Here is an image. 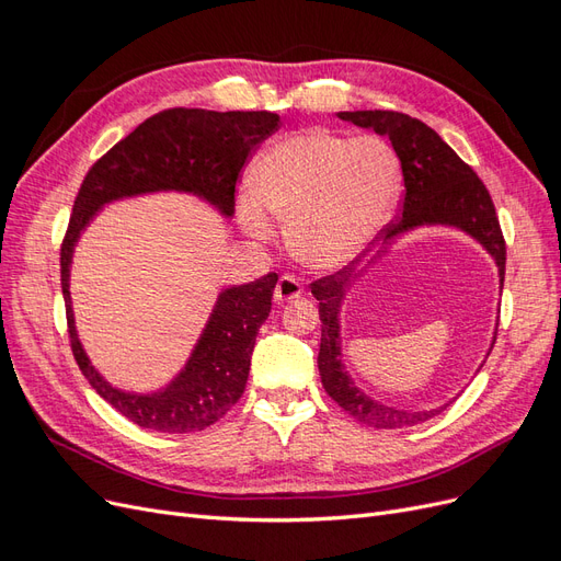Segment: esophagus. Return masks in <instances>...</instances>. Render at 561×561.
<instances>
[{
	"label": "esophagus",
	"instance_id": "esophagus-1",
	"mask_svg": "<svg viewBox=\"0 0 561 561\" xmlns=\"http://www.w3.org/2000/svg\"><path fill=\"white\" fill-rule=\"evenodd\" d=\"M301 293H304V287H301V283H299L297 278H293V276H280V280H278L276 287H274V301H276V304L293 301V299L301 297Z\"/></svg>",
	"mask_w": 561,
	"mask_h": 561
}]
</instances>
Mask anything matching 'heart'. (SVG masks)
Masks as SVG:
<instances>
[{
	"label": "heart",
	"mask_w": 561,
	"mask_h": 561,
	"mask_svg": "<svg viewBox=\"0 0 561 561\" xmlns=\"http://www.w3.org/2000/svg\"><path fill=\"white\" fill-rule=\"evenodd\" d=\"M398 182L400 163L386 140L311 128L260 157L239 219L252 239L264 241L271 236L268 210L287 225V245L301 264L339 271L377 239L393 210Z\"/></svg>",
	"instance_id": "heart-1"
}]
</instances>
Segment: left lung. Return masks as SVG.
<instances>
[{
  "label": "left lung",
  "instance_id": "left-lung-1",
  "mask_svg": "<svg viewBox=\"0 0 561 561\" xmlns=\"http://www.w3.org/2000/svg\"><path fill=\"white\" fill-rule=\"evenodd\" d=\"M336 116L353 126L386 135L402 165L404 198L400 206V217L386 229L383 248L369 260L365 268L355 274L351 266H344L336 274L311 283V295L318 299V313L322 322L318 371L328 396L355 421L383 431L416 426V423L437 416L447 404L419 412L398 410V407L369 398L365 390L358 388V383L346 371L342 351V322H339V313H342L346 293L371 264H377L383 257L388 245H393L400 236L421 227H451L468 233L496 262L503 290L505 241L486 186L431 126L419 122V118H412L410 114L388 110L339 112ZM494 342H491V348H494Z\"/></svg>",
  "mask_w": 561,
  "mask_h": 561
}]
</instances>
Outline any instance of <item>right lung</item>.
<instances>
[{
  "instance_id": "add662e5",
  "label": "right lung",
  "mask_w": 561,
  "mask_h": 561,
  "mask_svg": "<svg viewBox=\"0 0 561 561\" xmlns=\"http://www.w3.org/2000/svg\"><path fill=\"white\" fill-rule=\"evenodd\" d=\"M278 122L280 116L274 112L165 110L116 142L83 178L60 248V285L72 353L95 393L140 428L159 433L203 431L239 402L248 383L254 339L268 318L278 276L266 274L252 283L225 287L190 360L175 379L151 393H133L100 375L79 342L70 297L75 248L107 203L133 196L192 194L229 219L243 163L250 151L278 128Z\"/></svg>"
}]
</instances>
